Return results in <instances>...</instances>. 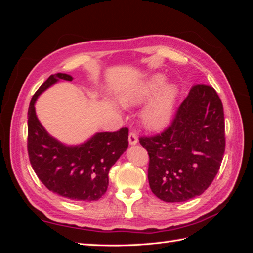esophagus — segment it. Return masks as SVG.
<instances>
[{
    "label": "esophagus",
    "mask_w": 253,
    "mask_h": 253,
    "mask_svg": "<svg viewBox=\"0 0 253 253\" xmlns=\"http://www.w3.org/2000/svg\"><path fill=\"white\" fill-rule=\"evenodd\" d=\"M128 142H129V145L134 146L137 143H138V138H137V135L135 132H130L129 136H128Z\"/></svg>",
    "instance_id": "34e87169"
}]
</instances>
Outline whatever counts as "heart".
Segmentation results:
<instances>
[{
    "label": "heart",
    "instance_id": "obj_1",
    "mask_svg": "<svg viewBox=\"0 0 253 253\" xmlns=\"http://www.w3.org/2000/svg\"><path fill=\"white\" fill-rule=\"evenodd\" d=\"M166 83L168 78L164 75L154 74L121 96L124 107L137 106L151 100L142 115L143 124L148 129H162L173 117L179 89L176 84Z\"/></svg>",
    "mask_w": 253,
    "mask_h": 253
}]
</instances>
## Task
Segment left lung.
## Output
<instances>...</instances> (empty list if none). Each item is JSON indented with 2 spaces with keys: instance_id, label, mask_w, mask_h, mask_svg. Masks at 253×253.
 <instances>
[{
  "instance_id": "8db88e82",
  "label": "left lung",
  "mask_w": 253,
  "mask_h": 253,
  "mask_svg": "<svg viewBox=\"0 0 253 253\" xmlns=\"http://www.w3.org/2000/svg\"><path fill=\"white\" fill-rule=\"evenodd\" d=\"M149 155V187L165 202L201 195L219 172L225 149L223 105L212 87L194 85L168 129L139 139Z\"/></svg>"
}]
</instances>
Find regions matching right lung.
<instances>
[{
    "label": "right lung",
    "instance_id": "add662e5",
    "mask_svg": "<svg viewBox=\"0 0 253 253\" xmlns=\"http://www.w3.org/2000/svg\"><path fill=\"white\" fill-rule=\"evenodd\" d=\"M67 74L51 75L34 93L28 111V153L32 169L45 187L72 201L99 200L108 187V174L128 147V129L96 132L79 145H66L51 136L36 114V101Z\"/></svg>",
    "mask_w": 253,
    "mask_h": 253
}]
</instances>
